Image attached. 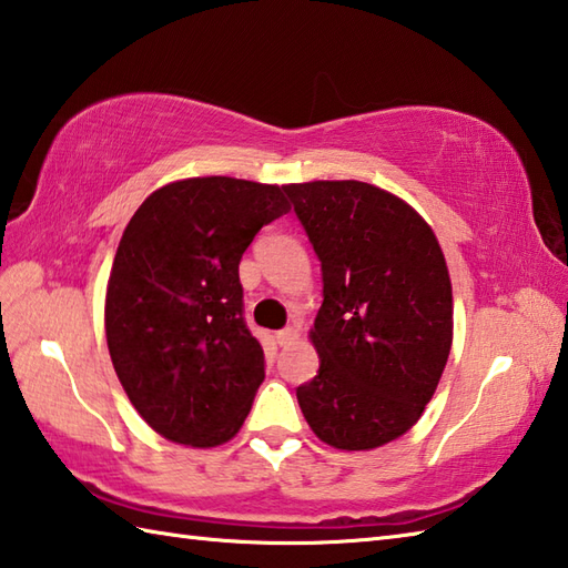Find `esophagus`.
<instances>
[{
    "label": "esophagus",
    "mask_w": 568,
    "mask_h": 568,
    "mask_svg": "<svg viewBox=\"0 0 568 568\" xmlns=\"http://www.w3.org/2000/svg\"><path fill=\"white\" fill-rule=\"evenodd\" d=\"M297 329L295 327H285V329H281V332H275V342L281 344V346H291V344H295L297 342Z\"/></svg>",
    "instance_id": "esophagus-1"
}]
</instances>
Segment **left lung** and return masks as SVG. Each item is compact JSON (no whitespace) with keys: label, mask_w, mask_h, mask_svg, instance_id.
Returning a JSON list of instances; mask_svg holds the SVG:
<instances>
[{"label":"left lung","mask_w":568,"mask_h":568,"mask_svg":"<svg viewBox=\"0 0 568 568\" xmlns=\"http://www.w3.org/2000/svg\"><path fill=\"white\" fill-rule=\"evenodd\" d=\"M322 263L310 339L320 371L297 388L317 437L368 452L415 425L452 352L454 300L432 226L400 197L358 180L285 185Z\"/></svg>","instance_id":"left-lung-1"}]
</instances>
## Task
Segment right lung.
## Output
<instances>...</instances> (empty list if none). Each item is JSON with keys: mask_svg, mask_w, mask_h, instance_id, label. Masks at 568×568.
<instances>
[{"mask_svg": "<svg viewBox=\"0 0 568 568\" xmlns=\"http://www.w3.org/2000/svg\"><path fill=\"white\" fill-rule=\"evenodd\" d=\"M287 210L283 187L210 175L155 190L126 224L106 283V346L161 437L204 449L244 425L265 361L244 322L239 261Z\"/></svg>", "mask_w": 568, "mask_h": 568, "instance_id": "add662e5", "label": "right lung"}]
</instances>
